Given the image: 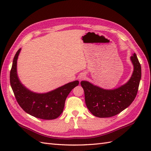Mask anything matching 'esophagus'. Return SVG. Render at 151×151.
<instances>
[{
	"instance_id": "34e87169",
	"label": "esophagus",
	"mask_w": 151,
	"mask_h": 151,
	"mask_svg": "<svg viewBox=\"0 0 151 151\" xmlns=\"http://www.w3.org/2000/svg\"><path fill=\"white\" fill-rule=\"evenodd\" d=\"M85 78V75H84V74H82V75L80 76L79 79L81 81V80H82L83 78Z\"/></svg>"
}]
</instances>
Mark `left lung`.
Wrapping results in <instances>:
<instances>
[{"label": "left lung", "instance_id": "left-lung-1", "mask_svg": "<svg viewBox=\"0 0 151 151\" xmlns=\"http://www.w3.org/2000/svg\"><path fill=\"white\" fill-rule=\"evenodd\" d=\"M134 65L132 76L126 84L114 89H104L88 81H82L85 102L91 113L98 117H110L129 107L136 98L142 77V68L134 53L130 57Z\"/></svg>", "mask_w": 151, "mask_h": 151}]
</instances>
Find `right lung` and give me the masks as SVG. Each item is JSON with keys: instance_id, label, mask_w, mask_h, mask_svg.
I'll return each instance as SVG.
<instances>
[{"instance_id": "1", "label": "right lung", "mask_w": 151, "mask_h": 151, "mask_svg": "<svg viewBox=\"0 0 151 151\" xmlns=\"http://www.w3.org/2000/svg\"><path fill=\"white\" fill-rule=\"evenodd\" d=\"M21 49L14 56L9 76L16 100L22 110L35 117L46 120L56 119L62 113L67 97L79 82H69L46 93H36L28 90L21 84L17 74V60Z\"/></svg>"}]
</instances>
